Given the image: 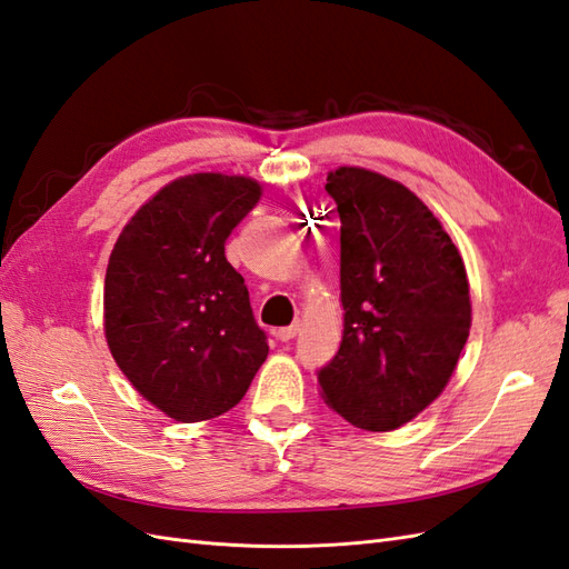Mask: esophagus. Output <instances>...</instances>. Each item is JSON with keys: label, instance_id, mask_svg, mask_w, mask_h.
Wrapping results in <instances>:
<instances>
[{"label": "esophagus", "instance_id": "34e87169", "mask_svg": "<svg viewBox=\"0 0 569 569\" xmlns=\"http://www.w3.org/2000/svg\"><path fill=\"white\" fill-rule=\"evenodd\" d=\"M300 322H293V325H288V327H281L279 332H276V337H279L281 341H290V339H296L298 335H300Z\"/></svg>", "mask_w": 569, "mask_h": 569}]
</instances>
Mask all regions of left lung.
Wrapping results in <instances>:
<instances>
[{
    "instance_id": "left-lung-1",
    "label": "left lung",
    "mask_w": 569,
    "mask_h": 569,
    "mask_svg": "<svg viewBox=\"0 0 569 569\" xmlns=\"http://www.w3.org/2000/svg\"><path fill=\"white\" fill-rule=\"evenodd\" d=\"M325 191L341 222L345 337L317 382L349 425L398 429L439 398L468 341L463 259L431 210L398 181L339 167Z\"/></svg>"
}]
</instances>
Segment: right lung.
<instances>
[{
	"label": "right lung",
	"mask_w": 569,
	"mask_h": 569,
	"mask_svg": "<svg viewBox=\"0 0 569 569\" xmlns=\"http://www.w3.org/2000/svg\"><path fill=\"white\" fill-rule=\"evenodd\" d=\"M259 196L254 179L181 177L130 218L111 252L106 341L142 398L177 421L228 412L267 361V332L224 259Z\"/></svg>",
	"instance_id": "add662e5"
}]
</instances>
